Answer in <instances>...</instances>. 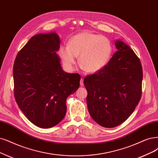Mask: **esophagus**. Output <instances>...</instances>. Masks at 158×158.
<instances>
[{
  "label": "esophagus",
  "mask_w": 158,
  "mask_h": 158,
  "mask_svg": "<svg viewBox=\"0 0 158 158\" xmlns=\"http://www.w3.org/2000/svg\"><path fill=\"white\" fill-rule=\"evenodd\" d=\"M84 80H83V78H81V81H80V85L82 86H83V85H84Z\"/></svg>",
  "instance_id": "34e87169"
}]
</instances>
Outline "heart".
Wrapping results in <instances>:
<instances>
[{"mask_svg": "<svg viewBox=\"0 0 158 158\" xmlns=\"http://www.w3.org/2000/svg\"><path fill=\"white\" fill-rule=\"evenodd\" d=\"M113 52V45L106 36L84 32L69 39L68 45L60 47L59 55L63 64L72 70L79 55V62L86 72L94 73L108 64Z\"/></svg>", "mask_w": 158, "mask_h": 158, "instance_id": "obj_1", "label": "heart"}]
</instances>
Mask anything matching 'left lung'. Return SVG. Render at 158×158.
<instances>
[{"label": "left lung", "instance_id": "obj_1", "mask_svg": "<svg viewBox=\"0 0 158 158\" xmlns=\"http://www.w3.org/2000/svg\"><path fill=\"white\" fill-rule=\"evenodd\" d=\"M115 46L117 51L107 65L84 79L91 117L99 125L107 128L125 122L134 111L142 94L141 61L122 41H116Z\"/></svg>", "mask_w": 158, "mask_h": 158}]
</instances>
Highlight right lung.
<instances>
[{
  "mask_svg": "<svg viewBox=\"0 0 158 158\" xmlns=\"http://www.w3.org/2000/svg\"><path fill=\"white\" fill-rule=\"evenodd\" d=\"M56 33L32 36L17 53L14 64V96L21 111L41 128L56 126L66 113V100L79 87L78 73L64 72L56 52Z\"/></svg>",
  "mask_w": 158,
  "mask_h": 158,
  "instance_id": "1",
  "label": "right lung"
}]
</instances>
